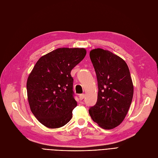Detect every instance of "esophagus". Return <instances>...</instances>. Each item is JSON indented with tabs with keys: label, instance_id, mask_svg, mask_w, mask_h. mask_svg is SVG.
Here are the masks:
<instances>
[{
	"label": "esophagus",
	"instance_id": "obj_1",
	"mask_svg": "<svg viewBox=\"0 0 158 158\" xmlns=\"http://www.w3.org/2000/svg\"><path fill=\"white\" fill-rule=\"evenodd\" d=\"M84 98H85V94H80V95H79V98H80V100L84 99Z\"/></svg>",
	"mask_w": 158,
	"mask_h": 158
}]
</instances>
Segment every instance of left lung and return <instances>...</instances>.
<instances>
[{"label": "left lung", "mask_w": 158, "mask_h": 158, "mask_svg": "<svg viewBox=\"0 0 158 158\" xmlns=\"http://www.w3.org/2000/svg\"><path fill=\"white\" fill-rule=\"evenodd\" d=\"M89 57L96 73L98 94L89 109L93 121L104 129H112L123 121L133 98L134 87L128 67L111 51L95 49Z\"/></svg>", "instance_id": "1"}]
</instances>
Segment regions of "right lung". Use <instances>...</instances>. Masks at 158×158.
<instances>
[{
  "mask_svg": "<svg viewBox=\"0 0 158 158\" xmlns=\"http://www.w3.org/2000/svg\"><path fill=\"white\" fill-rule=\"evenodd\" d=\"M85 55L84 48H59L37 60L26 85L31 111L42 125L60 128L73 117L77 102L70 72Z\"/></svg>",
  "mask_w": 158,
  "mask_h": 158,
  "instance_id": "right-lung-1",
  "label": "right lung"
}]
</instances>
